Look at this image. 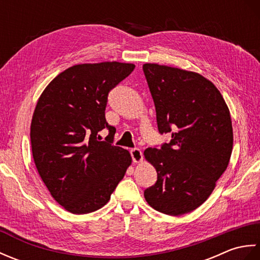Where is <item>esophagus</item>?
Instances as JSON below:
<instances>
[{"label":"esophagus","mask_w":260,"mask_h":260,"mask_svg":"<svg viewBox=\"0 0 260 260\" xmlns=\"http://www.w3.org/2000/svg\"><path fill=\"white\" fill-rule=\"evenodd\" d=\"M131 155L134 163H141L143 161V154L140 148H133V150H131Z\"/></svg>","instance_id":"1"}]
</instances>
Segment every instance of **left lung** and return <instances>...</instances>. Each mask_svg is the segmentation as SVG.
I'll return each mask as SVG.
<instances>
[{
    "label": "left lung",
    "mask_w": 260,
    "mask_h": 260,
    "mask_svg": "<svg viewBox=\"0 0 260 260\" xmlns=\"http://www.w3.org/2000/svg\"><path fill=\"white\" fill-rule=\"evenodd\" d=\"M143 70L159 133L172 137L161 148L144 151L157 172L144 198L165 214L191 212L210 197L229 164L234 145L229 108L218 88L194 71L157 63H144Z\"/></svg>",
    "instance_id": "1"
}]
</instances>
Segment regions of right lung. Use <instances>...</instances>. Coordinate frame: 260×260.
<instances>
[{"mask_svg":"<svg viewBox=\"0 0 260 260\" xmlns=\"http://www.w3.org/2000/svg\"><path fill=\"white\" fill-rule=\"evenodd\" d=\"M134 63H80L53 78L42 91L31 121V147L38 173L51 197L74 214L106 204L132 164L129 152L110 144L108 92L134 70ZM110 129L107 142L98 132Z\"/></svg>","mask_w":260,"mask_h":260,"instance_id":"add662e5","label":"right lung"}]
</instances>
